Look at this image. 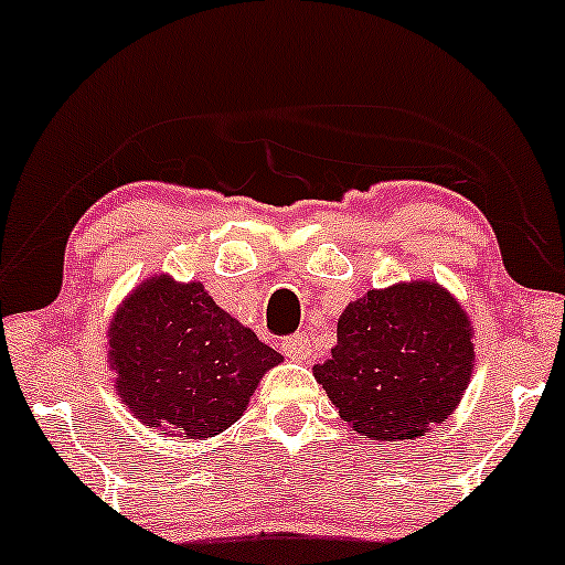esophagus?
Listing matches in <instances>:
<instances>
[{
  "label": "esophagus",
  "mask_w": 565,
  "mask_h": 565,
  "mask_svg": "<svg viewBox=\"0 0 565 565\" xmlns=\"http://www.w3.org/2000/svg\"><path fill=\"white\" fill-rule=\"evenodd\" d=\"M281 352L289 356V360L295 362H302L310 356V341H307L305 333H295V335H287V339L281 341Z\"/></svg>",
  "instance_id": "1"
}]
</instances>
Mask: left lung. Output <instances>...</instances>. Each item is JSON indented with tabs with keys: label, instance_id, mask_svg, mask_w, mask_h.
<instances>
[{
	"label": "left lung",
	"instance_id": "left-lung-1",
	"mask_svg": "<svg viewBox=\"0 0 565 565\" xmlns=\"http://www.w3.org/2000/svg\"><path fill=\"white\" fill-rule=\"evenodd\" d=\"M318 383L344 423L370 440H406L443 423L472 375V328L438 284L367 291L339 318Z\"/></svg>",
	"mask_w": 565,
	"mask_h": 565
}]
</instances>
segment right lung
<instances>
[{
    "mask_svg": "<svg viewBox=\"0 0 565 565\" xmlns=\"http://www.w3.org/2000/svg\"><path fill=\"white\" fill-rule=\"evenodd\" d=\"M109 362L122 402L159 435L203 440L245 412L266 370L281 362L205 295L167 276L135 289L111 320Z\"/></svg>",
    "mask_w": 565,
    "mask_h": 565,
    "instance_id": "add662e5",
    "label": "right lung"
}]
</instances>
